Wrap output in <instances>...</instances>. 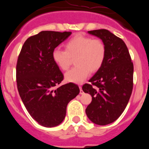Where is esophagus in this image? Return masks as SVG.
<instances>
[{
	"instance_id": "34e87169",
	"label": "esophagus",
	"mask_w": 149,
	"mask_h": 149,
	"mask_svg": "<svg viewBox=\"0 0 149 149\" xmlns=\"http://www.w3.org/2000/svg\"><path fill=\"white\" fill-rule=\"evenodd\" d=\"M79 88H80V94L83 95L84 94V91L82 90V87H81V86H79Z\"/></svg>"
}]
</instances>
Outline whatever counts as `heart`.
<instances>
[{
    "mask_svg": "<svg viewBox=\"0 0 149 149\" xmlns=\"http://www.w3.org/2000/svg\"><path fill=\"white\" fill-rule=\"evenodd\" d=\"M65 51L55 48L52 59L59 68L66 71L74 60L76 66L65 74L67 82L81 84L89 72H98L106 57V47L101 39L77 34L64 44Z\"/></svg>",
    "mask_w": 149,
    "mask_h": 149,
    "instance_id": "obj_1",
    "label": "heart"
}]
</instances>
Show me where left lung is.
Returning <instances> with one entry per match:
<instances>
[{"label":"left lung","instance_id":"1","mask_svg":"<svg viewBox=\"0 0 149 149\" xmlns=\"http://www.w3.org/2000/svg\"><path fill=\"white\" fill-rule=\"evenodd\" d=\"M102 40L106 57L98 72L82 89L92 96L86 109L91 122L106 125L115 122L123 113L133 89L134 65L125 43L105 29L88 31Z\"/></svg>","mask_w":149,"mask_h":149}]
</instances>
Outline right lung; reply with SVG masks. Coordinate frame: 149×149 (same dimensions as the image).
Listing matches in <instances>:
<instances>
[{
	"label": "right lung",
	"instance_id": "obj_1",
	"mask_svg": "<svg viewBox=\"0 0 149 149\" xmlns=\"http://www.w3.org/2000/svg\"><path fill=\"white\" fill-rule=\"evenodd\" d=\"M71 34L41 31L25 41L18 56V93L33 119L46 127L62 123L67 105L80 93L78 86L73 83L55 88L63 80V74L54 62L52 53Z\"/></svg>",
	"mask_w": 149,
	"mask_h": 149
}]
</instances>
